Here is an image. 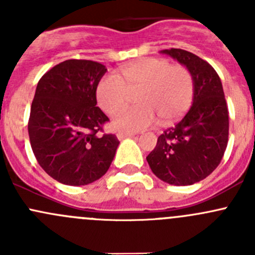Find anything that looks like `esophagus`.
Instances as JSON below:
<instances>
[{
  "label": "esophagus",
  "mask_w": 255,
  "mask_h": 255,
  "mask_svg": "<svg viewBox=\"0 0 255 255\" xmlns=\"http://www.w3.org/2000/svg\"><path fill=\"white\" fill-rule=\"evenodd\" d=\"M117 138L118 139H125V138H128V137H133V133H125V132H117Z\"/></svg>",
  "instance_id": "esophagus-1"
}]
</instances>
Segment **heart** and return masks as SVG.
<instances>
[{
	"label": "heart",
	"instance_id": "1",
	"mask_svg": "<svg viewBox=\"0 0 255 255\" xmlns=\"http://www.w3.org/2000/svg\"><path fill=\"white\" fill-rule=\"evenodd\" d=\"M194 78L184 65H171L168 59L148 58L105 75L96 86V100L102 111L116 115L136 95L138 106L118 113L113 126L120 130L135 132L159 118L168 125L184 115L194 99Z\"/></svg>",
	"mask_w": 255,
	"mask_h": 255
}]
</instances>
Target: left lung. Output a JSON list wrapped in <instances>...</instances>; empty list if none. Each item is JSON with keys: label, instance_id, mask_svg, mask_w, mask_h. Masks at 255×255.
I'll use <instances>...</instances> for the list:
<instances>
[{"label": "left lung", "instance_id": "left-lung-1", "mask_svg": "<svg viewBox=\"0 0 255 255\" xmlns=\"http://www.w3.org/2000/svg\"><path fill=\"white\" fill-rule=\"evenodd\" d=\"M161 53L176 59L192 74L194 101L181 121L159 135L146 161L163 181L192 185L210 175L222 160L230 129L227 102L220 76L206 60L182 49Z\"/></svg>", "mask_w": 255, "mask_h": 255}]
</instances>
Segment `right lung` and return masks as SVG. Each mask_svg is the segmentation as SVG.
Returning <instances> with one entry per match:
<instances>
[{
    "label": "right lung",
    "mask_w": 255,
    "mask_h": 255,
    "mask_svg": "<svg viewBox=\"0 0 255 255\" xmlns=\"http://www.w3.org/2000/svg\"><path fill=\"white\" fill-rule=\"evenodd\" d=\"M106 71L97 61L70 59L37 85L28 121L30 145L43 170L61 184H91L115 158L120 140L100 134L110 120L96 106V86Z\"/></svg>",
    "instance_id": "right-lung-1"
}]
</instances>
